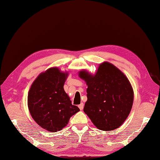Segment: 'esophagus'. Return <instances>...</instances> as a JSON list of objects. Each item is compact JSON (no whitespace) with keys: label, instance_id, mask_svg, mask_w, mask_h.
<instances>
[{"label":"esophagus","instance_id":"esophagus-1","mask_svg":"<svg viewBox=\"0 0 160 160\" xmlns=\"http://www.w3.org/2000/svg\"><path fill=\"white\" fill-rule=\"evenodd\" d=\"M78 108H80V110H82L83 108H84V104H83V103H81V104H80L79 105H78Z\"/></svg>","mask_w":160,"mask_h":160}]
</instances>
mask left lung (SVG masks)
<instances>
[{
  "instance_id": "left-lung-1",
  "label": "left lung",
  "mask_w": 160,
  "mask_h": 160,
  "mask_svg": "<svg viewBox=\"0 0 160 160\" xmlns=\"http://www.w3.org/2000/svg\"><path fill=\"white\" fill-rule=\"evenodd\" d=\"M78 76L87 85L84 112L99 130L111 131L126 120L134 101V92L123 72L108 62L99 65L92 75L86 70Z\"/></svg>"
}]
</instances>
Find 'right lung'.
Masks as SVG:
<instances>
[{
    "label": "right lung",
    "mask_w": 160,
    "mask_h": 160,
    "mask_svg": "<svg viewBox=\"0 0 160 160\" xmlns=\"http://www.w3.org/2000/svg\"><path fill=\"white\" fill-rule=\"evenodd\" d=\"M68 76L58 67L41 73L32 82L28 95V107L32 118L43 129L58 132L80 111L71 104L64 84Z\"/></svg>",
    "instance_id": "right-lung-1"
}]
</instances>
